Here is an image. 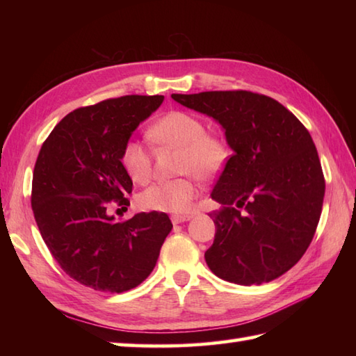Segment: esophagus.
<instances>
[{
  "instance_id": "obj_1",
  "label": "esophagus",
  "mask_w": 356,
  "mask_h": 356,
  "mask_svg": "<svg viewBox=\"0 0 356 356\" xmlns=\"http://www.w3.org/2000/svg\"><path fill=\"white\" fill-rule=\"evenodd\" d=\"M191 218V216H171V222L174 225H179V223H184L188 222Z\"/></svg>"
}]
</instances>
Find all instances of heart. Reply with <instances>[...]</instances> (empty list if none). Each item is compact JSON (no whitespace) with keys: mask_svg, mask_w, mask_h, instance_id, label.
<instances>
[{"mask_svg":"<svg viewBox=\"0 0 356 356\" xmlns=\"http://www.w3.org/2000/svg\"><path fill=\"white\" fill-rule=\"evenodd\" d=\"M148 138L163 147L179 148L177 179L159 180L139 194L147 211L185 214L199 194L197 177H216L231 157V147L220 133L207 131V124L188 111L174 110L149 127ZM120 165L133 182L143 184L151 176V156L142 142L130 139L120 149Z\"/></svg>","mask_w":356,"mask_h":356,"instance_id":"heart-1","label":"heart"}]
</instances>
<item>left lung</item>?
Returning <instances> with one entry per match:
<instances>
[{
    "label": "left lung",
    "instance_id": "left-lung-1",
    "mask_svg": "<svg viewBox=\"0 0 356 356\" xmlns=\"http://www.w3.org/2000/svg\"><path fill=\"white\" fill-rule=\"evenodd\" d=\"M225 128L234 153L211 197L214 243L209 269L236 284H261L303 257L320 222L321 163L306 127L269 96L248 90L171 95Z\"/></svg>",
    "mask_w": 356,
    "mask_h": 356
}]
</instances>
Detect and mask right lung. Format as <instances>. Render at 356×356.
Masks as SVG:
<instances>
[{"instance_id":"add662e5","label":"right lung","mask_w":356,"mask_h":356,"mask_svg":"<svg viewBox=\"0 0 356 356\" xmlns=\"http://www.w3.org/2000/svg\"><path fill=\"white\" fill-rule=\"evenodd\" d=\"M162 102L159 95H128L73 110L38 154L32 209L42 240L67 275L95 291L120 293L139 286L172 228L157 211L124 222L108 214L113 202L130 205L133 182L120 149Z\"/></svg>"}]
</instances>
